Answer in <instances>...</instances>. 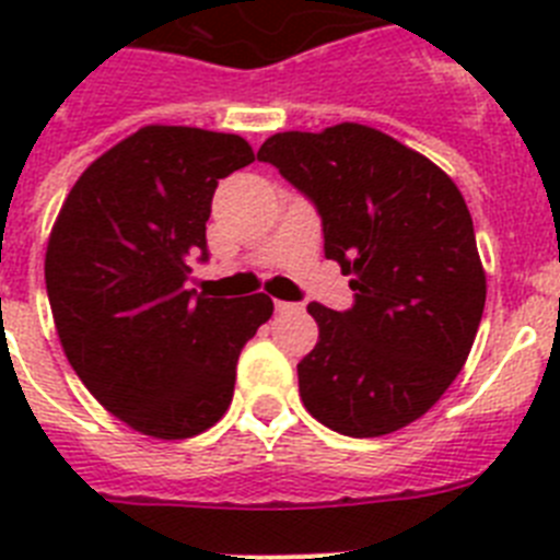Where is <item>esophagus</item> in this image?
<instances>
[{"mask_svg":"<svg viewBox=\"0 0 560 560\" xmlns=\"http://www.w3.org/2000/svg\"><path fill=\"white\" fill-rule=\"evenodd\" d=\"M275 308H277V314H289V311H296V308H300V305H294V303H283V300H277Z\"/></svg>","mask_w":560,"mask_h":560,"instance_id":"obj_1","label":"esophagus"}]
</instances>
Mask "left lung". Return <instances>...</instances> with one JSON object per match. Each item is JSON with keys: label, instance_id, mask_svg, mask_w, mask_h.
Instances as JSON below:
<instances>
[{"label": "left lung", "instance_id": "left-lung-1", "mask_svg": "<svg viewBox=\"0 0 560 560\" xmlns=\"http://www.w3.org/2000/svg\"><path fill=\"white\" fill-rule=\"evenodd\" d=\"M257 160L314 201L325 257L353 277L350 311L308 305L319 341L296 364L305 409L348 438L409 427L452 387L482 319L488 283L463 192L361 122L271 133Z\"/></svg>", "mask_w": 560, "mask_h": 560}]
</instances>
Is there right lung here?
Segmentation results:
<instances>
[{
    "mask_svg": "<svg viewBox=\"0 0 560 560\" xmlns=\"http://www.w3.org/2000/svg\"><path fill=\"white\" fill-rule=\"evenodd\" d=\"M255 162L237 133L142 126L97 156L63 199L44 257L69 364L133 432L185 440L230 409L237 355L275 303L185 289L207 257L219 179Z\"/></svg>",
    "mask_w": 560,
    "mask_h": 560,
    "instance_id": "obj_1",
    "label": "right lung"
}]
</instances>
